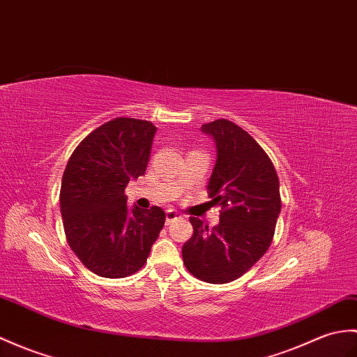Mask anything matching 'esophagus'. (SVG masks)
Segmentation results:
<instances>
[{"label":"esophagus","instance_id":"34e87169","mask_svg":"<svg viewBox=\"0 0 357 357\" xmlns=\"http://www.w3.org/2000/svg\"><path fill=\"white\" fill-rule=\"evenodd\" d=\"M179 218V213L176 210H167L165 211V223H172L173 220H176Z\"/></svg>","mask_w":357,"mask_h":357}]
</instances>
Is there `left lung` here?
I'll return each instance as SVG.
<instances>
[{"mask_svg":"<svg viewBox=\"0 0 357 357\" xmlns=\"http://www.w3.org/2000/svg\"><path fill=\"white\" fill-rule=\"evenodd\" d=\"M201 129L216 141L206 188L220 205V222L208 228L190 218L193 236L182 246V260L196 278L223 284L242 277L271 246L281 211L280 181L268 153L236 123L219 119Z\"/></svg>","mask_w":357,"mask_h":357,"instance_id":"left-lung-1","label":"left lung"}]
</instances>
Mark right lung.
I'll list each match as a JSON object with an SVG mask.
<instances>
[{
    "label": "right lung",
    "instance_id": "1",
    "mask_svg": "<svg viewBox=\"0 0 357 357\" xmlns=\"http://www.w3.org/2000/svg\"><path fill=\"white\" fill-rule=\"evenodd\" d=\"M156 128L117 117L74 149L61 185L63 229L73 252L98 277L124 278L144 266L164 227L160 206L129 210L128 182L146 173Z\"/></svg>",
    "mask_w": 357,
    "mask_h": 357
}]
</instances>
